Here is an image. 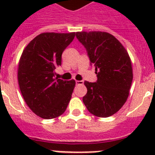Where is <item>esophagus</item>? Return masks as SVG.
<instances>
[{"instance_id":"34e87169","label":"esophagus","mask_w":155,"mask_h":155,"mask_svg":"<svg viewBox=\"0 0 155 155\" xmlns=\"http://www.w3.org/2000/svg\"><path fill=\"white\" fill-rule=\"evenodd\" d=\"M75 84L77 85H82L84 84V81H83V80H76V81H75Z\"/></svg>"}]
</instances>
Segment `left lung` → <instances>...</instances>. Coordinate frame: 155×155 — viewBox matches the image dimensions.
Segmentation results:
<instances>
[{
  "mask_svg": "<svg viewBox=\"0 0 155 155\" xmlns=\"http://www.w3.org/2000/svg\"><path fill=\"white\" fill-rule=\"evenodd\" d=\"M77 39L85 47L97 80L85 81L87 94L83 102L87 110L99 117L113 115L125 103L133 80L129 54L113 35L106 32H77Z\"/></svg>",
  "mask_w": 155,
  "mask_h": 155,
  "instance_id": "1",
  "label": "left lung"
}]
</instances>
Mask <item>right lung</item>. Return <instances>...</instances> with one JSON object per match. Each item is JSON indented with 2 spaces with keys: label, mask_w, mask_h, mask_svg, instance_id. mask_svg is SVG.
Here are the masks:
<instances>
[{
  "label": "right lung",
  "mask_w": 155,
  "mask_h": 155,
  "mask_svg": "<svg viewBox=\"0 0 155 155\" xmlns=\"http://www.w3.org/2000/svg\"><path fill=\"white\" fill-rule=\"evenodd\" d=\"M75 33H42L26 46L18 64L19 87L29 108L40 117L62 115L71 98L75 81L54 76L61 65L62 54Z\"/></svg>",
  "instance_id": "obj_1"
}]
</instances>
